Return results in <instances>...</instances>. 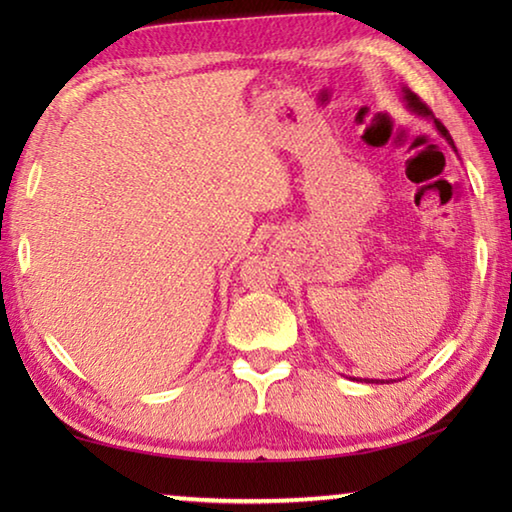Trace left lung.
<instances>
[{"mask_svg": "<svg viewBox=\"0 0 512 512\" xmlns=\"http://www.w3.org/2000/svg\"><path fill=\"white\" fill-rule=\"evenodd\" d=\"M404 99H406V103H409V108H411V110L420 112V115H424V117H429V115H431L429 106H427V103H424V101L418 97V94H413L411 90H404ZM431 117H433V115H431ZM433 124H436V128H438V131H440V135H443L445 140L454 146V140H452V135H449L447 128H445L443 124H440L438 119H433Z\"/></svg>", "mask_w": 512, "mask_h": 512, "instance_id": "8db88e82", "label": "left lung"}]
</instances>
